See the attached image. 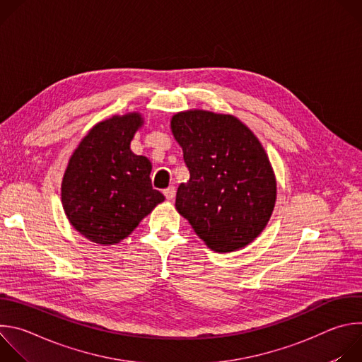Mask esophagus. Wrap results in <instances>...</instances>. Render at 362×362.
<instances>
[{"instance_id":"obj_1","label":"esophagus","mask_w":362,"mask_h":362,"mask_svg":"<svg viewBox=\"0 0 362 362\" xmlns=\"http://www.w3.org/2000/svg\"><path fill=\"white\" fill-rule=\"evenodd\" d=\"M163 193H165V196H166L168 200H173L175 196H176V187H175V186H169L168 189L163 190Z\"/></svg>"}]
</instances>
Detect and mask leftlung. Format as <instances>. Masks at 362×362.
Listing matches in <instances>:
<instances>
[{"label": "left lung", "mask_w": 362, "mask_h": 362, "mask_svg": "<svg viewBox=\"0 0 362 362\" xmlns=\"http://www.w3.org/2000/svg\"><path fill=\"white\" fill-rule=\"evenodd\" d=\"M190 179L176 193V209L216 252L250 243L267 226L276 183L267 153L236 117L190 110L172 119Z\"/></svg>", "instance_id": "8db88e82"}]
</instances>
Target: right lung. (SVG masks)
I'll return each instance as SVG.
<instances>
[{"label": "right lung", "mask_w": 362, "mask_h": 362, "mask_svg": "<svg viewBox=\"0 0 362 362\" xmlns=\"http://www.w3.org/2000/svg\"><path fill=\"white\" fill-rule=\"evenodd\" d=\"M141 123L132 113L95 124L69 162L63 208L73 228L91 242L119 243L165 200L151 186L150 160L130 150Z\"/></svg>", "instance_id": "1"}]
</instances>
